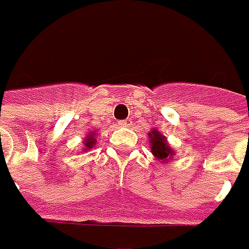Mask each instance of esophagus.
<instances>
[{
  "label": "esophagus",
  "instance_id": "esophagus-1",
  "mask_svg": "<svg viewBox=\"0 0 249 249\" xmlns=\"http://www.w3.org/2000/svg\"><path fill=\"white\" fill-rule=\"evenodd\" d=\"M119 126H122V127H130V126H132V120H130V119L120 120V122H119Z\"/></svg>",
  "mask_w": 249,
  "mask_h": 249
}]
</instances>
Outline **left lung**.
I'll return each instance as SVG.
<instances>
[{"label": "left lung", "instance_id": "obj_1", "mask_svg": "<svg viewBox=\"0 0 249 249\" xmlns=\"http://www.w3.org/2000/svg\"><path fill=\"white\" fill-rule=\"evenodd\" d=\"M150 144L151 153L156 159H159L160 161H169L171 157L174 156V150L167 144V140L160 132H157L156 129H153L150 133Z\"/></svg>", "mask_w": 249, "mask_h": 249}]
</instances>
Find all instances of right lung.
I'll use <instances>...</instances> for the list:
<instances>
[{
    "instance_id": "1",
    "label": "right lung",
    "mask_w": 249,
    "mask_h": 249,
    "mask_svg": "<svg viewBox=\"0 0 249 249\" xmlns=\"http://www.w3.org/2000/svg\"><path fill=\"white\" fill-rule=\"evenodd\" d=\"M83 144H85V149L88 150V149H92L95 144H96V142H95V133H90L86 136V139H85V142H83Z\"/></svg>"
}]
</instances>
